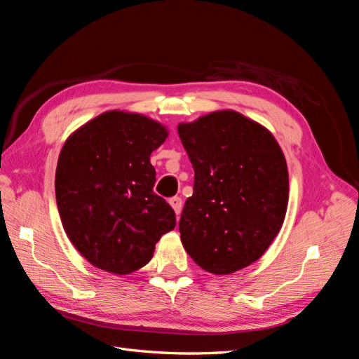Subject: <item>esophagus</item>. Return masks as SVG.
<instances>
[{
  "label": "esophagus",
  "instance_id": "34e87169",
  "mask_svg": "<svg viewBox=\"0 0 359 359\" xmlns=\"http://www.w3.org/2000/svg\"><path fill=\"white\" fill-rule=\"evenodd\" d=\"M169 203H170V206L173 208V211H175V214L180 215L181 210H182V199L178 198V196H173V198L169 199Z\"/></svg>",
  "mask_w": 359,
  "mask_h": 359
}]
</instances>
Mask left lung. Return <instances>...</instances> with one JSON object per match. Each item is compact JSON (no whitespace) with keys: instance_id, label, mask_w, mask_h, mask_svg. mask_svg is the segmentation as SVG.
Instances as JSON below:
<instances>
[{"instance_id":"1","label":"left lung","mask_w":359,"mask_h":359,"mask_svg":"<svg viewBox=\"0 0 359 359\" xmlns=\"http://www.w3.org/2000/svg\"><path fill=\"white\" fill-rule=\"evenodd\" d=\"M178 135L194 169L180 219L182 245L208 273L232 274L262 256L283 224L285 156L266 128L233 111L180 124Z\"/></svg>"}]
</instances>
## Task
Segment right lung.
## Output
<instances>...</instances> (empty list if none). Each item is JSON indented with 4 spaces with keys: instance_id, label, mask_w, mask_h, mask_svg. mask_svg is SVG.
Here are the masks:
<instances>
[{
    "instance_id": "1",
    "label": "right lung",
    "mask_w": 359,
    "mask_h": 359,
    "mask_svg": "<svg viewBox=\"0 0 359 359\" xmlns=\"http://www.w3.org/2000/svg\"><path fill=\"white\" fill-rule=\"evenodd\" d=\"M166 137V128L153 119L111 111L64 144L55 173L58 211L70 241L94 266L133 273L175 227L172 206L153 190L149 161Z\"/></svg>"
}]
</instances>
